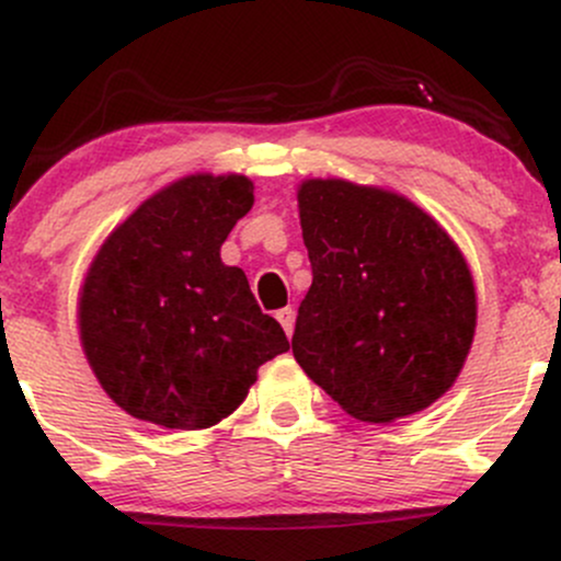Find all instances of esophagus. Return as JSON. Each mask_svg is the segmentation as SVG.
<instances>
[{"instance_id":"1","label":"esophagus","mask_w":561,"mask_h":561,"mask_svg":"<svg viewBox=\"0 0 561 561\" xmlns=\"http://www.w3.org/2000/svg\"><path fill=\"white\" fill-rule=\"evenodd\" d=\"M276 321H279L282 330H285V334L289 337L295 330V311L293 308H282V311H276Z\"/></svg>"}]
</instances>
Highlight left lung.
<instances>
[{
	"mask_svg": "<svg viewBox=\"0 0 561 561\" xmlns=\"http://www.w3.org/2000/svg\"><path fill=\"white\" fill-rule=\"evenodd\" d=\"M298 210L313 282L295 362L362 422L427 409L459 377L478 324L461 250L420 205L379 186L308 179Z\"/></svg>",
	"mask_w": 561,
	"mask_h": 561,
	"instance_id": "1",
	"label": "left lung"
}]
</instances>
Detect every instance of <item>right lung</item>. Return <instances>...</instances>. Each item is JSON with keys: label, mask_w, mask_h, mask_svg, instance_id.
Segmentation results:
<instances>
[{"label": "right lung", "mask_w": 561, "mask_h": 561, "mask_svg": "<svg viewBox=\"0 0 561 561\" xmlns=\"http://www.w3.org/2000/svg\"><path fill=\"white\" fill-rule=\"evenodd\" d=\"M253 208L248 176L195 173L111 231L79 298L87 362L126 414L169 430L229 416L259 366L289 351L221 244Z\"/></svg>", "instance_id": "1"}]
</instances>
